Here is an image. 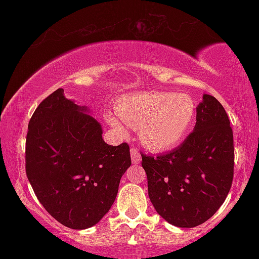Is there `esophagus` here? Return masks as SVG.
Segmentation results:
<instances>
[{
	"label": "esophagus",
	"mask_w": 259,
	"mask_h": 259,
	"mask_svg": "<svg viewBox=\"0 0 259 259\" xmlns=\"http://www.w3.org/2000/svg\"><path fill=\"white\" fill-rule=\"evenodd\" d=\"M130 156H132V160L133 163H140V160H141V156H140L139 151L136 150L135 147H132L130 148Z\"/></svg>",
	"instance_id": "34e87169"
}]
</instances>
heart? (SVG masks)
<instances>
[{"mask_svg":"<svg viewBox=\"0 0 259 259\" xmlns=\"http://www.w3.org/2000/svg\"><path fill=\"white\" fill-rule=\"evenodd\" d=\"M196 109L190 95L177 92H139L115 103L118 117L139 129L141 142L152 151L170 150L179 145L194 125ZM119 120L107 115V121L121 130Z\"/></svg>","mask_w":259,"mask_h":259,"instance_id":"obj_1","label":"heart"}]
</instances>
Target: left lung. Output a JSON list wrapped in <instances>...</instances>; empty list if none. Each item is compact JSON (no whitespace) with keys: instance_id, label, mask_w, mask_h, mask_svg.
Here are the masks:
<instances>
[{"instance_id":"8db88e82","label":"left lung","mask_w":259,"mask_h":259,"mask_svg":"<svg viewBox=\"0 0 259 259\" xmlns=\"http://www.w3.org/2000/svg\"><path fill=\"white\" fill-rule=\"evenodd\" d=\"M141 157L157 213L175 227L201 225L219 209L233 184L234 136L224 107L203 95L194 132L183 144L168 153Z\"/></svg>"}]
</instances>
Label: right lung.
<instances>
[{"instance_id":"1","label":"right lung","mask_w":259,"mask_h":259,"mask_svg":"<svg viewBox=\"0 0 259 259\" xmlns=\"http://www.w3.org/2000/svg\"><path fill=\"white\" fill-rule=\"evenodd\" d=\"M63 92H52L30 118L25 171L45 209L61 224L81 230L112 207L132 158L126 142L106 144L99 121Z\"/></svg>"}]
</instances>
